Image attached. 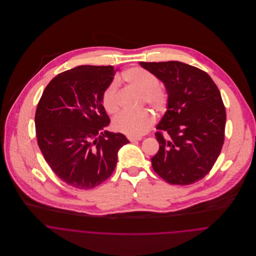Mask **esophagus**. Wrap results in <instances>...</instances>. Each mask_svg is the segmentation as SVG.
Here are the masks:
<instances>
[{
	"instance_id": "obj_1",
	"label": "esophagus",
	"mask_w": 256,
	"mask_h": 256,
	"mask_svg": "<svg viewBox=\"0 0 256 256\" xmlns=\"http://www.w3.org/2000/svg\"><path fill=\"white\" fill-rule=\"evenodd\" d=\"M128 139H129L130 142H136V141H141L142 137H131V136H129Z\"/></svg>"
}]
</instances>
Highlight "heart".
Listing matches in <instances>:
<instances>
[{
	"label": "heart",
	"instance_id": "b5f03b06",
	"mask_svg": "<svg viewBox=\"0 0 256 256\" xmlns=\"http://www.w3.org/2000/svg\"><path fill=\"white\" fill-rule=\"evenodd\" d=\"M122 78L129 86L143 94L146 106L156 112H162L168 104L166 92L158 86V78L141 68H131L122 74ZM102 104L110 113L117 111L116 86L114 84L108 86L102 94ZM154 117L146 110L139 112L122 111L113 119V128L125 135L138 137L145 134L152 124Z\"/></svg>",
	"mask_w": 256,
	"mask_h": 256
}]
</instances>
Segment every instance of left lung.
<instances>
[{
  "mask_svg": "<svg viewBox=\"0 0 256 256\" xmlns=\"http://www.w3.org/2000/svg\"><path fill=\"white\" fill-rule=\"evenodd\" d=\"M140 65L162 82L168 94L166 111L156 125L154 170L170 184L202 180L224 144L226 110L218 86L208 74L182 62Z\"/></svg>",
  "mask_w": 256,
  "mask_h": 256,
  "instance_id": "8db88e82",
  "label": "left lung"
}]
</instances>
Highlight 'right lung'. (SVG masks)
I'll return each instance as SVG.
<instances>
[{"label":"right lung","mask_w":256,"mask_h":256,"mask_svg":"<svg viewBox=\"0 0 256 256\" xmlns=\"http://www.w3.org/2000/svg\"><path fill=\"white\" fill-rule=\"evenodd\" d=\"M116 71L112 66H78L53 78L38 102L39 148L55 174L76 188L106 182L118 150L129 143L123 134L104 130L110 119L102 94Z\"/></svg>","instance_id":"right-lung-1"}]
</instances>
